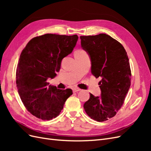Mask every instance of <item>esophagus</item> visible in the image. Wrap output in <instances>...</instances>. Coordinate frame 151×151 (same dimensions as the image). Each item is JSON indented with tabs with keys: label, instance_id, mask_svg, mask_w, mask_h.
Here are the masks:
<instances>
[{
	"label": "esophagus",
	"instance_id": "obj_1",
	"mask_svg": "<svg viewBox=\"0 0 151 151\" xmlns=\"http://www.w3.org/2000/svg\"><path fill=\"white\" fill-rule=\"evenodd\" d=\"M81 91V89H80V88H73V91H74V93H76V92H78V91Z\"/></svg>",
	"mask_w": 151,
	"mask_h": 151
}]
</instances>
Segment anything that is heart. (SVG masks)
Returning a JSON list of instances; mask_svg holds the SVG:
<instances>
[{"mask_svg": "<svg viewBox=\"0 0 151 151\" xmlns=\"http://www.w3.org/2000/svg\"><path fill=\"white\" fill-rule=\"evenodd\" d=\"M81 51H83V50H77V51H76V52H81Z\"/></svg>", "mask_w": 151, "mask_h": 151, "instance_id": "heart-1", "label": "heart"}]
</instances>
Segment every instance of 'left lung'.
I'll list each match as a JSON object with an SVG mask.
<instances>
[{
	"instance_id": "left-lung-1",
	"label": "left lung",
	"mask_w": 151,
	"mask_h": 151,
	"mask_svg": "<svg viewBox=\"0 0 151 151\" xmlns=\"http://www.w3.org/2000/svg\"><path fill=\"white\" fill-rule=\"evenodd\" d=\"M81 47L91 60V73L99 81L101 94L90 98L84 104L91 118L104 122L116 115L130 89L129 59L122 45L106 34L81 36Z\"/></svg>"
}]
</instances>
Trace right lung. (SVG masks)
Instances as JSON below:
<instances>
[{
    "label": "right lung",
    "mask_w": 151,
    "mask_h": 151,
    "mask_svg": "<svg viewBox=\"0 0 151 151\" xmlns=\"http://www.w3.org/2000/svg\"><path fill=\"white\" fill-rule=\"evenodd\" d=\"M78 36L45 34L31 39L22 50L16 70V86L24 106L43 120L57 117L70 89H59L48 85L60 68L62 59L72 53Z\"/></svg>",
    "instance_id": "add662e5"
}]
</instances>
